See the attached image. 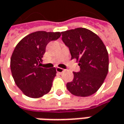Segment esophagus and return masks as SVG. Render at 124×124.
Listing matches in <instances>:
<instances>
[{
	"instance_id": "obj_1",
	"label": "esophagus",
	"mask_w": 124,
	"mask_h": 124,
	"mask_svg": "<svg viewBox=\"0 0 124 124\" xmlns=\"http://www.w3.org/2000/svg\"><path fill=\"white\" fill-rule=\"evenodd\" d=\"M56 72H58V73H62V72H64V69H63V68H56Z\"/></svg>"
}]
</instances>
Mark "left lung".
<instances>
[{
    "instance_id": "obj_1",
    "label": "left lung",
    "mask_w": 124,
    "mask_h": 124,
    "mask_svg": "<svg viewBox=\"0 0 124 124\" xmlns=\"http://www.w3.org/2000/svg\"><path fill=\"white\" fill-rule=\"evenodd\" d=\"M62 41L68 48L71 59L79 61L80 71L73 72L72 81L66 87L75 96L88 97L101 86L108 72L109 59L101 39L85 28L62 31Z\"/></svg>"
}]
</instances>
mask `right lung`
Returning <instances> with one entry per match:
<instances>
[{
  "label": "right lung",
  "instance_id": "add662e5",
  "mask_svg": "<svg viewBox=\"0 0 124 124\" xmlns=\"http://www.w3.org/2000/svg\"><path fill=\"white\" fill-rule=\"evenodd\" d=\"M60 36V32L35 31L24 37L16 46L10 61L12 77L27 97L39 98L50 91L56 68H43L41 62L48 43Z\"/></svg>",
  "mask_w": 124,
  "mask_h": 124
}]
</instances>
